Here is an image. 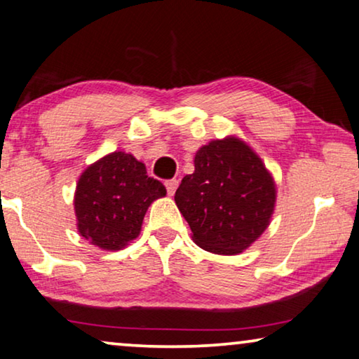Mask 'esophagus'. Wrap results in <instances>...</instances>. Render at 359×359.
Masks as SVG:
<instances>
[{
    "label": "esophagus",
    "mask_w": 359,
    "mask_h": 359,
    "mask_svg": "<svg viewBox=\"0 0 359 359\" xmlns=\"http://www.w3.org/2000/svg\"><path fill=\"white\" fill-rule=\"evenodd\" d=\"M177 185H179V180L177 179L165 180V189H168V194L169 195H174L175 190H177Z\"/></svg>",
    "instance_id": "1"
}]
</instances>
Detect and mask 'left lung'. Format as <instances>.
I'll return each mask as SVG.
<instances>
[{
  "mask_svg": "<svg viewBox=\"0 0 359 359\" xmlns=\"http://www.w3.org/2000/svg\"><path fill=\"white\" fill-rule=\"evenodd\" d=\"M194 174L175 191V205L201 249L236 255L269 228L276 184L260 156L237 136L211 140L195 153Z\"/></svg>",
  "mask_w": 359,
  "mask_h": 359,
  "instance_id": "8db88e82",
  "label": "left lung"
}]
</instances>
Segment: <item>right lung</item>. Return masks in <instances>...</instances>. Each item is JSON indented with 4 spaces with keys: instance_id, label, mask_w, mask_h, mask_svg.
<instances>
[{
    "instance_id": "right-lung-1",
    "label": "right lung",
    "mask_w": 359,
    "mask_h": 359,
    "mask_svg": "<svg viewBox=\"0 0 359 359\" xmlns=\"http://www.w3.org/2000/svg\"><path fill=\"white\" fill-rule=\"evenodd\" d=\"M165 187L146 175V165L125 151L95 161L79 175L74 191L78 232L102 250H120L141 232L143 218Z\"/></svg>"
}]
</instances>
